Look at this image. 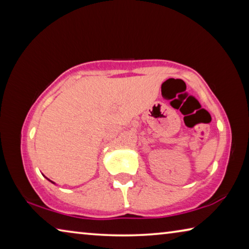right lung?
<instances>
[{"mask_svg": "<svg viewBox=\"0 0 249 249\" xmlns=\"http://www.w3.org/2000/svg\"><path fill=\"white\" fill-rule=\"evenodd\" d=\"M48 180H49V179H48ZM49 181H50V180H49ZM52 182H53V181H52Z\"/></svg>", "mask_w": 249, "mask_h": 249, "instance_id": "add662e5", "label": "right lung"}]
</instances>
